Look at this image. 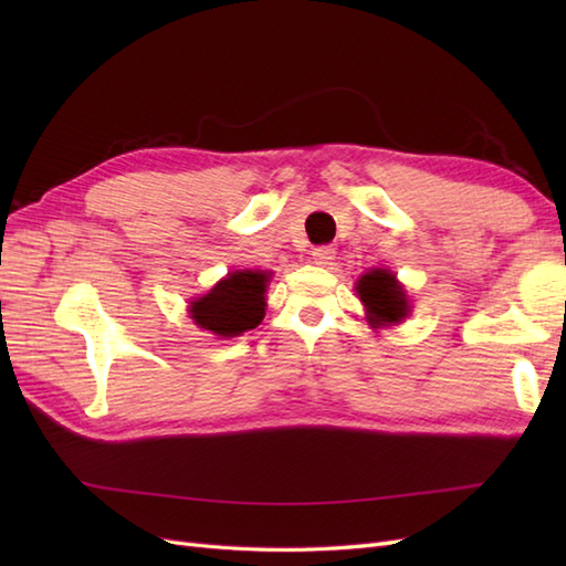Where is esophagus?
<instances>
[{
  "label": "esophagus",
  "mask_w": 566,
  "mask_h": 566,
  "mask_svg": "<svg viewBox=\"0 0 566 566\" xmlns=\"http://www.w3.org/2000/svg\"><path fill=\"white\" fill-rule=\"evenodd\" d=\"M311 255H314V262L318 264V268H331L333 260H335V248L321 245V248L311 250Z\"/></svg>",
  "instance_id": "esophagus-1"
}]
</instances>
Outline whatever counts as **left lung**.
Masks as SVG:
<instances>
[{
  "mask_svg": "<svg viewBox=\"0 0 566 566\" xmlns=\"http://www.w3.org/2000/svg\"><path fill=\"white\" fill-rule=\"evenodd\" d=\"M357 296L365 304L367 321L375 326H394L411 314V304L399 280L389 272L375 268L357 280Z\"/></svg>",
  "mask_w": 566,
  "mask_h": 566,
  "instance_id": "1",
  "label": "left lung"
}]
</instances>
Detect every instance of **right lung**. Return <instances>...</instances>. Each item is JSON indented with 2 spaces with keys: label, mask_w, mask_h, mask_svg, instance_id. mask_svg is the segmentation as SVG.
Returning a JSON list of instances; mask_svg holds the SVG:
<instances>
[{
  "label": "right lung",
  "mask_w": 566,
  "mask_h": 566,
  "mask_svg": "<svg viewBox=\"0 0 566 566\" xmlns=\"http://www.w3.org/2000/svg\"><path fill=\"white\" fill-rule=\"evenodd\" d=\"M272 272L235 270L228 272L209 294L195 298L189 316L199 328L211 331L219 338H235L260 326L264 318V292Z\"/></svg>",
  "instance_id": "add662e5"
}]
</instances>
